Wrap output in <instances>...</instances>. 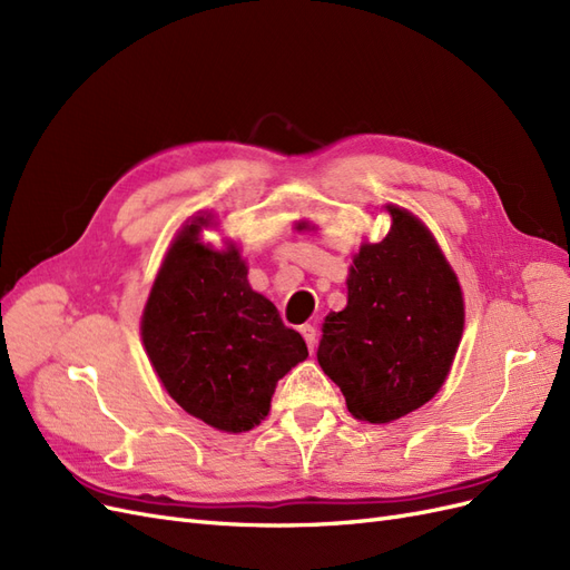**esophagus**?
Returning a JSON list of instances; mask_svg holds the SVG:
<instances>
[{
    "instance_id": "esophagus-1",
    "label": "esophagus",
    "mask_w": 570,
    "mask_h": 570,
    "mask_svg": "<svg viewBox=\"0 0 570 570\" xmlns=\"http://www.w3.org/2000/svg\"><path fill=\"white\" fill-rule=\"evenodd\" d=\"M299 333H302V337H304V342H306L308 352H314V350H316V327L306 323V325L299 327Z\"/></svg>"
}]
</instances>
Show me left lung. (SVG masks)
Masks as SVG:
<instances>
[{
    "label": "left lung",
    "instance_id": "8db88e82",
    "mask_svg": "<svg viewBox=\"0 0 570 570\" xmlns=\"http://www.w3.org/2000/svg\"><path fill=\"white\" fill-rule=\"evenodd\" d=\"M352 256L347 306L325 318L318 364L356 421L392 423L433 400L463 335V289L435 235L404 206ZM302 233L318 230L297 220Z\"/></svg>",
    "mask_w": 570,
    "mask_h": 570
}]
</instances>
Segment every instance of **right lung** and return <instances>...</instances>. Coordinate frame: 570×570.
I'll use <instances>...</instances> for the list:
<instances>
[{
    "label": "right lung",
    "mask_w": 570,
    "mask_h": 570,
    "mask_svg": "<svg viewBox=\"0 0 570 570\" xmlns=\"http://www.w3.org/2000/svg\"><path fill=\"white\" fill-rule=\"evenodd\" d=\"M212 212L189 216L170 239L142 308L140 335L170 400L220 433L262 423L275 385L308 356L271 299L252 289L235 239L216 249L202 233Z\"/></svg>",
    "instance_id": "1"
}]
</instances>
